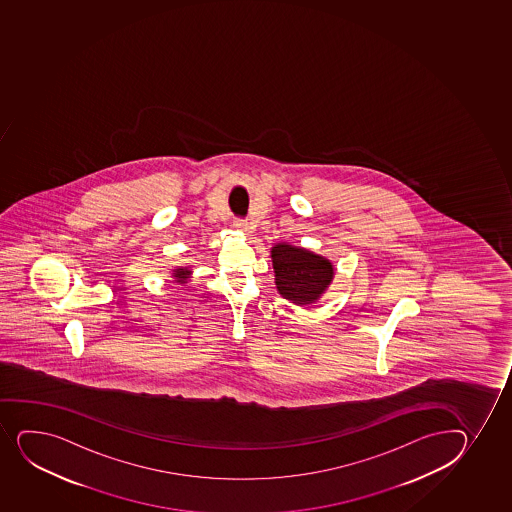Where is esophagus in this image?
Returning <instances> with one entry per match:
<instances>
[{
  "label": "esophagus",
  "mask_w": 512,
  "mask_h": 512,
  "mask_svg": "<svg viewBox=\"0 0 512 512\" xmlns=\"http://www.w3.org/2000/svg\"><path fill=\"white\" fill-rule=\"evenodd\" d=\"M235 226H237L238 230L245 231V233H248V231H250V225H248L247 221H237V223H235Z\"/></svg>",
  "instance_id": "34e87169"
}]
</instances>
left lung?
<instances>
[{"label": "left lung", "instance_id": "1", "mask_svg": "<svg viewBox=\"0 0 512 512\" xmlns=\"http://www.w3.org/2000/svg\"><path fill=\"white\" fill-rule=\"evenodd\" d=\"M272 264L277 291L296 304L314 303L335 274L328 260L286 243L272 248Z\"/></svg>", "mask_w": 512, "mask_h": 512}]
</instances>
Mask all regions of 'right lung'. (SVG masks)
<instances>
[{
  "instance_id": "right-lung-1",
  "label": "right lung",
  "mask_w": 512,
  "mask_h": 512,
  "mask_svg": "<svg viewBox=\"0 0 512 512\" xmlns=\"http://www.w3.org/2000/svg\"><path fill=\"white\" fill-rule=\"evenodd\" d=\"M187 275H189V270L177 269L176 275H174V277H176L177 282H181V284H184V282H186Z\"/></svg>"
}]
</instances>
